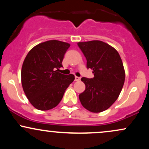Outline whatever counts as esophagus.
I'll use <instances>...</instances> for the list:
<instances>
[{
	"label": "esophagus",
	"mask_w": 149,
	"mask_h": 149,
	"mask_svg": "<svg viewBox=\"0 0 149 149\" xmlns=\"http://www.w3.org/2000/svg\"><path fill=\"white\" fill-rule=\"evenodd\" d=\"M80 80V77L75 76V81H79Z\"/></svg>",
	"instance_id": "1"
}]
</instances>
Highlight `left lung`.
<instances>
[{
	"mask_svg": "<svg viewBox=\"0 0 149 149\" xmlns=\"http://www.w3.org/2000/svg\"><path fill=\"white\" fill-rule=\"evenodd\" d=\"M87 59V68L94 77H83L85 90L79 95L83 107L93 113L107 110L118 97L125 73L123 61L115 48L100 40L78 42Z\"/></svg>",
	"mask_w": 149,
	"mask_h": 149,
	"instance_id": "obj_1",
	"label": "left lung"
}]
</instances>
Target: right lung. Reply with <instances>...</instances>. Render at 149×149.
Listing matches in <instances>:
<instances>
[{
    "mask_svg": "<svg viewBox=\"0 0 149 149\" xmlns=\"http://www.w3.org/2000/svg\"><path fill=\"white\" fill-rule=\"evenodd\" d=\"M69 47L67 42L48 40L36 45L27 54L22 68V85L36 109L47 111L57 107L74 80L73 74L58 72Z\"/></svg>",
    "mask_w": 149,
    "mask_h": 149,
    "instance_id": "1",
    "label": "right lung"
}]
</instances>
